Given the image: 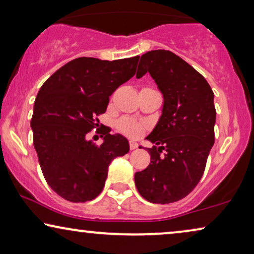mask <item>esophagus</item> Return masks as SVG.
Returning a JSON list of instances; mask_svg holds the SVG:
<instances>
[{"label": "esophagus", "mask_w": 254, "mask_h": 254, "mask_svg": "<svg viewBox=\"0 0 254 254\" xmlns=\"http://www.w3.org/2000/svg\"><path fill=\"white\" fill-rule=\"evenodd\" d=\"M137 147H138V144L136 143V142L129 141V149H130V150H134V149H136Z\"/></svg>", "instance_id": "esophagus-1"}]
</instances>
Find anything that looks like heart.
Instances as JSON below:
<instances>
[{
	"instance_id": "heart-1",
	"label": "heart",
	"mask_w": 254,
	"mask_h": 254,
	"mask_svg": "<svg viewBox=\"0 0 254 254\" xmlns=\"http://www.w3.org/2000/svg\"><path fill=\"white\" fill-rule=\"evenodd\" d=\"M117 126L121 131L129 135V136H137L143 129V125L135 120H131L129 118H123V119L118 121Z\"/></svg>"
}]
</instances>
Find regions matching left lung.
Segmentation results:
<instances>
[{
  "label": "left lung",
  "mask_w": 254,
  "mask_h": 254,
  "mask_svg": "<svg viewBox=\"0 0 254 254\" xmlns=\"http://www.w3.org/2000/svg\"><path fill=\"white\" fill-rule=\"evenodd\" d=\"M149 72L163 93L162 116L147 140L150 164L135 173L142 197L171 203L195 189L215 142L216 110L206 78L170 51H150L141 57L136 77Z\"/></svg>",
  "instance_id": "obj_1"
}]
</instances>
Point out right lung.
<instances>
[{"label":"right lung","instance_id":"obj_1","mask_svg":"<svg viewBox=\"0 0 254 254\" xmlns=\"http://www.w3.org/2000/svg\"><path fill=\"white\" fill-rule=\"evenodd\" d=\"M138 59L77 58L38 92L31 119L33 145L47 184L64 199L85 202L98 196L110 163L129 151L123 135L107 133L97 145L86 134L98 127L110 96L135 75Z\"/></svg>","mask_w":254,"mask_h":254}]
</instances>
